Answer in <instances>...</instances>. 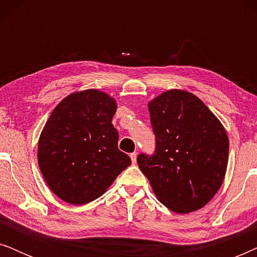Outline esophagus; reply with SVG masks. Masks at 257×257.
I'll list each match as a JSON object with an SVG mask.
<instances>
[{"label":"esophagus","instance_id":"1","mask_svg":"<svg viewBox=\"0 0 257 257\" xmlns=\"http://www.w3.org/2000/svg\"><path fill=\"white\" fill-rule=\"evenodd\" d=\"M137 156H138V154H137L136 152H133V153H131V160H132V164H136L137 163Z\"/></svg>","mask_w":257,"mask_h":257}]
</instances>
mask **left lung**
Here are the masks:
<instances>
[{
    "mask_svg": "<svg viewBox=\"0 0 257 257\" xmlns=\"http://www.w3.org/2000/svg\"><path fill=\"white\" fill-rule=\"evenodd\" d=\"M156 153L137 163L159 201L187 214L206 206L222 185L229 140L221 121L191 92L173 89L149 101Z\"/></svg>",
    "mask_w": 257,
    "mask_h": 257,
    "instance_id": "left-lung-1",
    "label": "left lung"
}]
</instances>
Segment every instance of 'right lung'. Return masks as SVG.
<instances>
[{
    "mask_svg": "<svg viewBox=\"0 0 257 257\" xmlns=\"http://www.w3.org/2000/svg\"><path fill=\"white\" fill-rule=\"evenodd\" d=\"M114 98L89 89L66 96L51 112L38 140V166L55 195L85 205L106 192L131 165L112 125Z\"/></svg>",
    "mask_w": 257,
    "mask_h": 257,
    "instance_id": "obj_1",
    "label": "right lung"
}]
</instances>
